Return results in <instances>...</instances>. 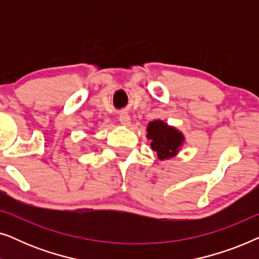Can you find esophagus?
<instances>
[{
	"instance_id": "34e87169",
	"label": "esophagus",
	"mask_w": 259,
	"mask_h": 259,
	"mask_svg": "<svg viewBox=\"0 0 259 259\" xmlns=\"http://www.w3.org/2000/svg\"><path fill=\"white\" fill-rule=\"evenodd\" d=\"M119 120H120V122H121L123 126H130V125H131V118H130V115L127 114V113H125V112L120 114Z\"/></svg>"
}]
</instances>
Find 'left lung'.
I'll return each mask as SVG.
<instances>
[{"label":"left lung","mask_w":259,"mask_h":259,"mask_svg":"<svg viewBox=\"0 0 259 259\" xmlns=\"http://www.w3.org/2000/svg\"><path fill=\"white\" fill-rule=\"evenodd\" d=\"M147 138L151 140L152 150L157 152L158 158L161 160L176 155L184 141L182 133L160 120L148 123Z\"/></svg>","instance_id":"obj_1"}]
</instances>
